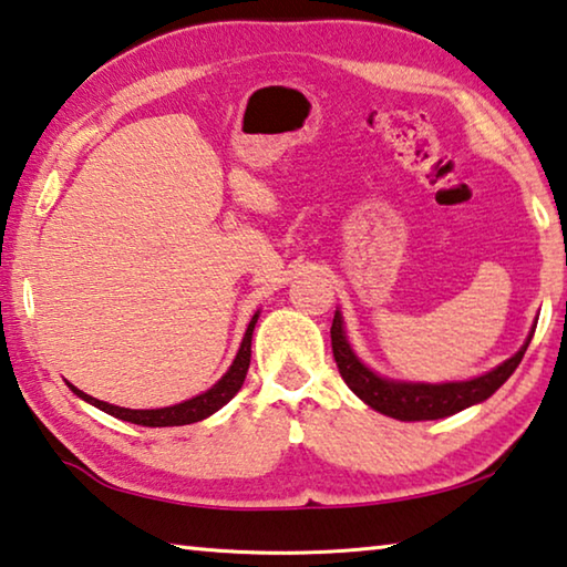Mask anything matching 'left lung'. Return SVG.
Here are the masks:
<instances>
[{
  "label": "left lung",
  "mask_w": 567,
  "mask_h": 567,
  "mask_svg": "<svg viewBox=\"0 0 567 567\" xmlns=\"http://www.w3.org/2000/svg\"><path fill=\"white\" fill-rule=\"evenodd\" d=\"M532 341V333L527 343L506 359L502 367L488 371L484 377L468 379V382H447V384H408V382H390V379L377 377L369 371L357 353L351 351L349 341L343 336V320L341 316H333L331 326V346L336 367L341 371L343 382L351 386V392L361 396L369 408H374L382 415H390L394 420H441L455 412L471 408V404L484 402L492 396L499 386L514 374L519 367L522 357H525L527 346Z\"/></svg>",
  "instance_id": "8db88e82"
}]
</instances>
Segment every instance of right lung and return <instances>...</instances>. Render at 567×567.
<instances>
[{"mask_svg":"<svg viewBox=\"0 0 567 567\" xmlns=\"http://www.w3.org/2000/svg\"><path fill=\"white\" fill-rule=\"evenodd\" d=\"M257 318L259 312H255V318L249 320V328L247 333H244V341H241V349L236 353L231 369L226 371V374L218 379V382L210 386L208 392H203L198 396H193L188 402H181V404H173V408H163V410H126V408H116V404H109V402H101L96 396H89L86 392L75 390L73 384H68L71 390L81 396V400H86L94 404V408L109 412V415L120 417L124 422H134V425H145V427H173V425H190V422H198L203 417L214 415L216 410H221L226 402L231 400V396L241 390L244 379H247V371H249V359H251V333H255V326H257Z\"/></svg>","mask_w":567,"mask_h":567,"instance_id":"1","label":"right lung"}]
</instances>
